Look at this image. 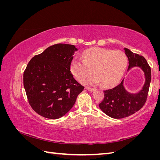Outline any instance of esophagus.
Segmentation results:
<instances>
[{"instance_id": "obj_1", "label": "esophagus", "mask_w": 160, "mask_h": 160, "mask_svg": "<svg viewBox=\"0 0 160 160\" xmlns=\"http://www.w3.org/2000/svg\"><path fill=\"white\" fill-rule=\"evenodd\" d=\"M85 89L88 90V91H93L95 90V89L90 88H85Z\"/></svg>"}]
</instances>
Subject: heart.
<instances>
[{
    "instance_id": "1",
    "label": "heart",
    "mask_w": 160,
    "mask_h": 160,
    "mask_svg": "<svg viewBox=\"0 0 160 160\" xmlns=\"http://www.w3.org/2000/svg\"><path fill=\"white\" fill-rule=\"evenodd\" d=\"M127 65V57L122 51L93 48L83 52V60L73 58L71 61L70 69L78 81L88 76L92 70L94 75L83 79L81 83L90 85L101 83L102 86L110 88L122 78Z\"/></svg>"
}]
</instances>
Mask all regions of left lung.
<instances>
[{"instance_id":"8db88e82","label":"left lung","mask_w":160,"mask_h":160,"mask_svg":"<svg viewBox=\"0 0 160 160\" xmlns=\"http://www.w3.org/2000/svg\"><path fill=\"white\" fill-rule=\"evenodd\" d=\"M124 52L129 61L128 72L134 67H139L143 72L145 82L141 89L135 93L126 89L124 79L114 88L103 91L104 99L99 107L104 113L114 119L128 117L141 109L146 103L151 82V69L146 59L127 48H124Z\"/></svg>"}]
</instances>
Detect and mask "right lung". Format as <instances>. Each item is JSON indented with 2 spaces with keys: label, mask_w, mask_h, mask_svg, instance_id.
<instances>
[{
  "label": "right lung",
  "mask_w": 160,
  "mask_h": 160,
  "mask_svg": "<svg viewBox=\"0 0 160 160\" xmlns=\"http://www.w3.org/2000/svg\"><path fill=\"white\" fill-rule=\"evenodd\" d=\"M75 46L56 44L32 57L23 74V84L33 110L48 119H59L74 105L84 87L72 76L71 61Z\"/></svg>",
  "instance_id": "1"
}]
</instances>
